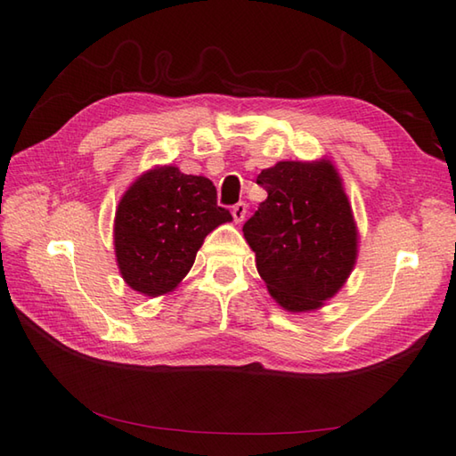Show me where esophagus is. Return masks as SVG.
I'll use <instances>...</instances> for the list:
<instances>
[{"mask_svg":"<svg viewBox=\"0 0 456 456\" xmlns=\"http://www.w3.org/2000/svg\"><path fill=\"white\" fill-rule=\"evenodd\" d=\"M231 213H233V219H235V223H240V221L245 219V216H247V203H245V201H239V203H235L233 209H231Z\"/></svg>","mask_w":456,"mask_h":456,"instance_id":"obj_1","label":"esophagus"}]
</instances>
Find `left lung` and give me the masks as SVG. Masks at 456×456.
Listing matches in <instances>:
<instances>
[{"label":"left lung","mask_w":456,"mask_h":456,"mask_svg":"<svg viewBox=\"0 0 456 456\" xmlns=\"http://www.w3.org/2000/svg\"><path fill=\"white\" fill-rule=\"evenodd\" d=\"M268 198L243 225L256 270L288 312L333 297L356 263L358 231L343 182L329 160H282L258 174Z\"/></svg>","instance_id":"1"}]
</instances>
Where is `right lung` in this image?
<instances>
[{"mask_svg":"<svg viewBox=\"0 0 456 456\" xmlns=\"http://www.w3.org/2000/svg\"><path fill=\"white\" fill-rule=\"evenodd\" d=\"M231 219L229 209L217 206L211 180L176 167L141 174L115 211L113 243L123 280L151 297L172 292L190 273L203 239Z\"/></svg>","mask_w":456,"mask_h":456,"instance_id":"1","label":"right lung"}]
</instances>
